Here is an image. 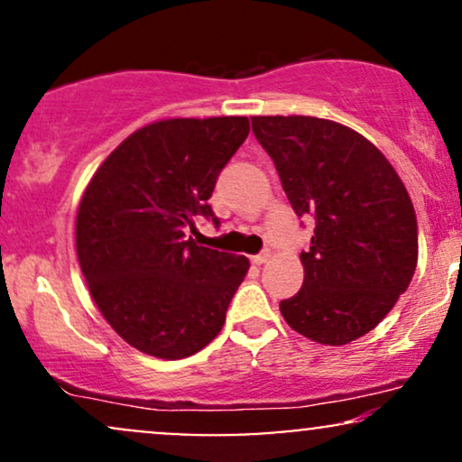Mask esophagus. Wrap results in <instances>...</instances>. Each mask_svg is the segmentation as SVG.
I'll list each match as a JSON object with an SVG mask.
<instances>
[{"label": "esophagus", "mask_w": 462, "mask_h": 462, "mask_svg": "<svg viewBox=\"0 0 462 462\" xmlns=\"http://www.w3.org/2000/svg\"><path fill=\"white\" fill-rule=\"evenodd\" d=\"M269 258H272V252H269V249H264V252L256 254V256H252V263L254 264H264L269 261Z\"/></svg>", "instance_id": "34e87169"}]
</instances>
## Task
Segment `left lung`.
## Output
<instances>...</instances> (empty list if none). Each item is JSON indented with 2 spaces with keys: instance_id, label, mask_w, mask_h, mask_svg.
I'll use <instances>...</instances> for the list:
<instances>
[{
  "instance_id": "left-lung-1",
  "label": "left lung",
  "mask_w": 462,
  "mask_h": 462,
  "mask_svg": "<svg viewBox=\"0 0 462 462\" xmlns=\"http://www.w3.org/2000/svg\"><path fill=\"white\" fill-rule=\"evenodd\" d=\"M298 217L315 219L300 254L304 284L280 301L284 321L323 346L374 330L417 267V217L393 164L347 125L304 115L252 116Z\"/></svg>"
}]
</instances>
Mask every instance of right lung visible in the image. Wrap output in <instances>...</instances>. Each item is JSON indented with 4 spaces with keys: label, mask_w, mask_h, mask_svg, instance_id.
I'll list each match as a JSON object with an SVG mask.
<instances>
[{
    "label": "right lung",
    "mask_w": 462,
    "mask_h": 462,
    "mask_svg": "<svg viewBox=\"0 0 462 462\" xmlns=\"http://www.w3.org/2000/svg\"><path fill=\"white\" fill-rule=\"evenodd\" d=\"M249 134L247 116H173L110 152L84 189L78 263L110 328L150 356L178 360L221 332L249 261L201 247L184 230Z\"/></svg>",
    "instance_id": "right-lung-1"
}]
</instances>
